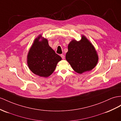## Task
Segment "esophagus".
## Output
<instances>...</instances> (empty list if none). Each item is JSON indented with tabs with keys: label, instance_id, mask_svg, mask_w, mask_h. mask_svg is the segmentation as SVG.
Instances as JSON below:
<instances>
[{
	"label": "esophagus",
	"instance_id": "obj_1",
	"mask_svg": "<svg viewBox=\"0 0 121 121\" xmlns=\"http://www.w3.org/2000/svg\"><path fill=\"white\" fill-rule=\"evenodd\" d=\"M61 58H62V59H65V56H64V55H63V54L61 55Z\"/></svg>",
	"mask_w": 121,
	"mask_h": 121
}]
</instances>
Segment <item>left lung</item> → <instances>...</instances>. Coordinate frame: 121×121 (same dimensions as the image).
I'll use <instances>...</instances> for the list:
<instances>
[{"instance_id":"1","label":"left lung","mask_w":121,"mask_h":121,"mask_svg":"<svg viewBox=\"0 0 121 121\" xmlns=\"http://www.w3.org/2000/svg\"><path fill=\"white\" fill-rule=\"evenodd\" d=\"M65 57L73 69L79 73L92 70L98 61L95 48L84 36L79 41L73 40L69 43Z\"/></svg>"}]
</instances>
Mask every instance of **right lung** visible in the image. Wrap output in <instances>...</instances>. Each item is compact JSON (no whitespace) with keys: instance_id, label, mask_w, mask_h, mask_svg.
Wrapping results in <instances>:
<instances>
[{"instance_id":"obj_1","label":"right lung","mask_w":121,"mask_h":121,"mask_svg":"<svg viewBox=\"0 0 121 121\" xmlns=\"http://www.w3.org/2000/svg\"><path fill=\"white\" fill-rule=\"evenodd\" d=\"M35 39L27 55V64L30 70L37 75L48 77L54 72L61 57L49 46L48 40Z\"/></svg>"}]
</instances>
